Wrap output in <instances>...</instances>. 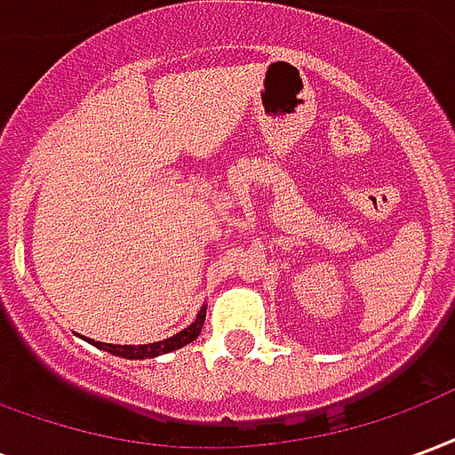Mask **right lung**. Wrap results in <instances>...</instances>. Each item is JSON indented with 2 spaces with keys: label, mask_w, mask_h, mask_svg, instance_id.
Segmentation results:
<instances>
[{
  "label": "right lung",
  "mask_w": 455,
  "mask_h": 455,
  "mask_svg": "<svg viewBox=\"0 0 455 455\" xmlns=\"http://www.w3.org/2000/svg\"><path fill=\"white\" fill-rule=\"evenodd\" d=\"M204 316H207V309H202L197 315V319L192 322V324L185 329V331H180L172 339H165V341L158 343H143V346H114V343H102V341H92V339H87L90 343H94L97 348H102V351H109L114 355H121V358H131V361H140V358H156L160 353H170L175 351V348H182V346H188L199 336L202 331V324H204Z\"/></svg>",
  "instance_id": "add662e5"
}]
</instances>
